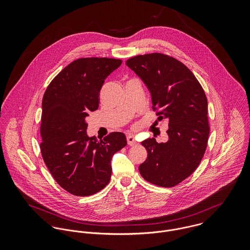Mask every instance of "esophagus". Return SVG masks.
<instances>
[{
  "instance_id": "obj_1",
  "label": "esophagus",
  "mask_w": 250,
  "mask_h": 250,
  "mask_svg": "<svg viewBox=\"0 0 250 250\" xmlns=\"http://www.w3.org/2000/svg\"><path fill=\"white\" fill-rule=\"evenodd\" d=\"M127 143L129 145H136L137 144V141L135 140L134 136H128L127 137Z\"/></svg>"
}]
</instances>
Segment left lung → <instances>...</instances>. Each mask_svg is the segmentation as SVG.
<instances>
[{
	"label": "left lung",
	"instance_id": "left-lung-1",
	"mask_svg": "<svg viewBox=\"0 0 250 250\" xmlns=\"http://www.w3.org/2000/svg\"><path fill=\"white\" fill-rule=\"evenodd\" d=\"M148 88L158 119L168 121V141H143L147 159L139 167L146 181L165 188L176 186L199 166L210 128L205 92L185 64L160 53L137 56L126 62Z\"/></svg>",
	"mask_w": 250,
	"mask_h": 250
}]
</instances>
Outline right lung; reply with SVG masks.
Here are the masks:
<instances>
[{
	"label": "right lung",
	"instance_id": "1",
	"mask_svg": "<svg viewBox=\"0 0 250 250\" xmlns=\"http://www.w3.org/2000/svg\"><path fill=\"white\" fill-rule=\"evenodd\" d=\"M121 60L84 58L74 61L48 85L42 100L40 150L57 183L77 196L103 189L111 175L110 161L127 145L123 133L98 142L86 135L85 118L99 107V93Z\"/></svg>",
	"mask_w": 250,
	"mask_h": 250
}]
</instances>
